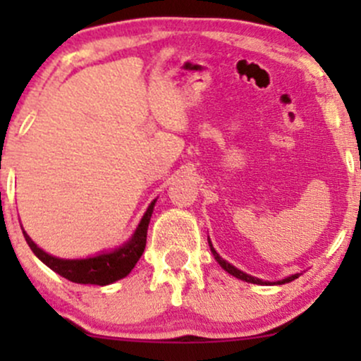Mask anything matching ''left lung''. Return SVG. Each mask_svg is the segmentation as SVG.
I'll list each match as a JSON object with an SVG mask.
<instances>
[{"instance_id":"left-lung-1","label":"left lung","mask_w":361,"mask_h":361,"mask_svg":"<svg viewBox=\"0 0 361 361\" xmlns=\"http://www.w3.org/2000/svg\"><path fill=\"white\" fill-rule=\"evenodd\" d=\"M209 246H210V251H212L214 258L217 259V263L221 264L224 270L229 273V275L235 276V279H239V280H243V281H247V283H256V285H283V283H288V281L299 279V276L302 275V273H295V275H290V276H287V279L279 280V281H264V280H259V279H256V276H251V275H247V273L238 270V268L233 267V264L227 263L226 259L221 258V256L217 255V251L214 250V246H212V243H210V239H209Z\"/></svg>"}]
</instances>
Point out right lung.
I'll return each mask as SVG.
<instances>
[{
	"label": "right lung",
	"instance_id": "right-lung-1",
	"mask_svg": "<svg viewBox=\"0 0 361 361\" xmlns=\"http://www.w3.org/2000/svg\"><path fill=\"white\" fill-rule=\"evenodd\" d=\"M154 205L156 200H152L147 207L146 214L140 219L135 233L132 234V238L128 239L126 244H122V246L114 251L100 252V255L90 256V258H56V256L40 250V247L32 241L30 235L23 231L25 241L30 246V250L34 251L37 258L42 261L44 264H47V267L51 268L52 271H56L57 275L64 276V279L74 281V283L100 285V287H103V285H110L120 279H126L128 273L132 271V268L135 267V263H137L140 256H142L144 247H146L149 221H151Z\"/></svg>",
	"mask_w": 361,
	"mask_h": 361
}]
</instances>
